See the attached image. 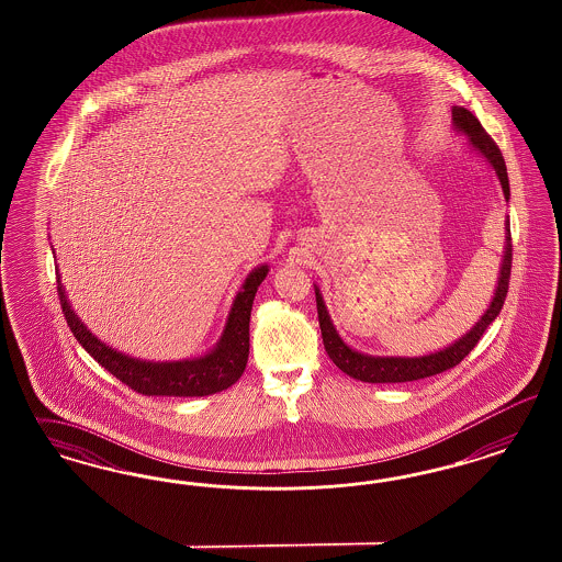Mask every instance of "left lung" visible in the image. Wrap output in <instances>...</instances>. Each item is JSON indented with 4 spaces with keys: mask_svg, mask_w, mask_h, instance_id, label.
<instances>
[{
    "mask_svg": "<svg viewBox=\"0 0 562 562\" xmlns=\"http://www.w3.org/2000/svg\"><path fill=\"white\" fill-rule=\"evenodd\" d=\"M453 115V127L468 136L470 146L476 150L482 158H486V162L493 167L501 188L505 193V200L509 202V177H507V167H505V158L498 150V146L494 144L493 137L488 136L482 127V123L474 117L472 111L463 109V106H453L451 111ZM505 256L501 263V276H498V284L494 290L493 303L484 311V315L477 319V324L461 336L460 340L447 348H442L435 355H426V357H369L352 350L350 346H346L336 327L331 324V317L325 308L324 296L319 289L315 286V299H317V315H319V327H322V338H324L325 352L327 357L334 360V364L350 374L352 379L364 381V383H406V381H418L425 376L442 373L453 369L456 364H460L463 358L468 357L477 340L482 338V334L486 331V327L493 324L498 317L501 308L505 305L507 299V290H509L510 261H513V245H510V226L509 222H505Z\"/></svg>",
    "mask_w": 562,
    "mask_h": 562,
    "instance_id": "obj_1",
    "label": "left lung"
}]
</instances>
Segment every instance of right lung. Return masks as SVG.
Segmentation results:
<instances>
[{"label": "right lung", "instance_id": "1", "mask_svg": "<svg viewBox=\"0 0 562 562\" xmlns=\"http://www.w3.org/2000/svg\"><path fill=\"white\" fill-rule=\"evenodd\" d=\"M268 266H259L243 282L235 296L221 340L205 357L172 362H150L127 357L94 338L69 306L61 276L57 272V292L66 322L74 338L121 383L142 395H172V397H202L235 385L247 367L249 358V319L257 286L266 280Z\"/></svg>", "mask_w": 562, "mask_h": 562}]
</instances>
